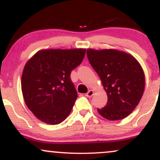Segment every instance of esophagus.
Segmentation results:
<instances>
[{
	"instance_id": "34e87169",
	"label": "esophagus",
	"mask_w": 160,
	"mask_h": 160,
	"mask_svg": "<svg viewBox=\"0 0 160 160\" xmlns=\"http://www.w3.org/2000/svg\"><path fill=\"white\" fill-rule=\"evenodd\" d=\"M93 95H94V91H93V90H89L86 94V96L88 97V98H91V97Z\"/></svg>"
}]
</instances>
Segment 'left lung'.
<instances>
[{"label": "left lung", "instance_id": "obj_1", "mask_svg": "<svg viewBox=\"0 0 160 160\" xmlns=\"http://www.w3.org/2000/svg\"><path fill=\"white\" fill-rule=\"evenodd\" d=\"M86 54L108 95L107 104L98 109V113L109 120L128 117L144 91V73L140 63L131 54L117 49H88Z\"/></svg>", "mask_w": 160, "mask_h": 160}]
</instances>
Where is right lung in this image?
Instances as JSON below:
<instances>
[{
  "label": "right lung",
  "instance_id": "1",
  "mask_svg": "<svg viewBox=\"0 0 160 160\" xmlns=\"http://www.w3.org/2000/svg\"><path fill=\"white\" fill-rule=\"evenodd\" d=\"M86 49H49L38 51L25 64L22 92L28 109L49 125L68 117L78 98L71 72L80 65Z\"/></svg>",
  "mask_w": 160,
  "mask_h": 160
}]
</instances>
